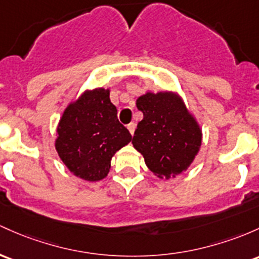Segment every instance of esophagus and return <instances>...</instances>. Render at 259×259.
I'll return each mask as SVG.
<instances>
[{
  "mask_svg": "<svg viewBox=\"0 0 259 259\" xmlns=\"http://www.w3.org/2000/svg\"><path fill=\"white\" fill-rule=\"evenodd\" d=\"M135 129H136V124H135V123H130V124H127V130H129L130 134H132V135H134Z\"/></svg>",
  "mask_w": 259,
  "mask_h": 259,
  "instance_id": "34e87169",
  "label": "esophagus"
}]
</instances>
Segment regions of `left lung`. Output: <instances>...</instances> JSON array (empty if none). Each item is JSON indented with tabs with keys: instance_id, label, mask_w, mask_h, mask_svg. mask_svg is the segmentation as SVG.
I'll use <instances>...</instances> for the list:
<instances>
[{
	"instance_id": "obj_1",
	"label": "left lung",
	"mask_w": 259,
	"mask_h": 259,
	"mask_svg": "<svg viewBox=\"0 0 259 259\" xmlns=\"http://www.w3.org/2000/svg\"><path fill=\"white\" fill-rule=\"evenodd\" d=\"M144 114L133 145L158 177L171 178L187 169L201 145V133L183 102L173 93H146L136 101Z\"/></svg>"
}]
</instances>
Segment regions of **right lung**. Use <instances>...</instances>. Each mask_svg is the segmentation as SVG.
Instances as JSON below:
<instances>
[{"label": "right lung", "mask_w": 259, "mask_h": 259, "mask_svg": "<svg viewBox=\"0 0 259 259\" xmlns=\"http://www.w3.org/2000/svg\"><path fill=\"white\" fill-rule=\"evenodd\" d=\"M109 90L84 92L62 114L56 150L67 168L90 182L103 180L113 155L132 141V134L116 116Z\"/></svg>", "instance_id": "right-lung-1"}]
</instances>
